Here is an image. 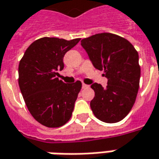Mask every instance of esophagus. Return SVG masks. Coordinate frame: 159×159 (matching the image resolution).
<instances>
[{"instance_id":"34e87169","label":"esophagus","mask_w":159,"mask_h":159,"mask_svg":"<svg viewBox=\"0 0 159 159\" xmlns=\"http://www.w3.org/2000/svg\"><path fill=\"white\" fill-rule=\"evenodd\" d=\"M82 87H83V89H86V88H88L89 85H87V84H85L83 83V84H82Z\"/></svg>"}]
</instances>
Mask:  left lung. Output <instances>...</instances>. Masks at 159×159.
<instances>
[{
	"label": "left lung",
	"instance_id": "1",
	"mask_svg": "<svg viewBox=\"0 0 159 159\" xmlns=\"http://www.w3.org/2000/svg\"><path fill=\"white\" fill-rule=\"evenodd\" d=\"M94 67L104 71L108 84L95 83L90 102L94 115L104 123L123 120L133 107L139 89V53L128 40L111 33H101L81 41Z\"/></svg>",
	"mask_w": 159,
	"mask_h": 159
}]
</instances>
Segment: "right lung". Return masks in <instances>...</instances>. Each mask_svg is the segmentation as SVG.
<instances>
[{"label": "right lung", "instance_id": "obj_1", "mask_svg": "<svg viewBox=\"0 0 159 159\" xmlns=\"http://www.w3.org/2000/svg\"><path fill=\"white\" fill-rule=\"evenodd\" d=\"M80 38L67 41L43 37L30 45L18 68L19 87L30 114L41 125L58 128L70 119L82 83L65 84L60 80L63 57Z\"/></svg>", "mask_w": 159, "mask_h": 159}]
</instances>
